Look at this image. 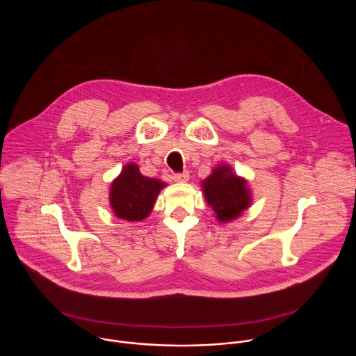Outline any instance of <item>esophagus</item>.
<instances>
[{
  "label": "esophagus",
  "instance_id": "obj_1",
  "mask_svg": "<svg viewBox=\"0 0 356 356\" xmlns=\"http://www.w3.org/2000/svg\"><path fill=\"white\" fill-rule=\"evenodd\" d=\"M189 178H191V175H189V172H188V171L174 174V179H175L177 182H188V181H189Z\"/></svg>",
  "mask_w": 356,
  "mask_h": 356
}]
</instances>
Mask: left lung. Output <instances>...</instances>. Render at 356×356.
<instances>
[{"mask_svg": "<svg viewBox=\"0 0 356 356\" xmlns=\"http://www.w3.org/2000/svg\"><path fill=\"white\" fill-rule=\"evenodd\" d=\"M204 197L219 222H230L250 208L252 197L247 179L233 172L230 165L215 167L202 182Z\"/></svg>", "mask_w": 356, "mask_h": 356, "instance_id": "left-lung-1", "label": "left lung"}]
</instances>
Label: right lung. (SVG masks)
<instances>
[{
  "label": "right lung",
  "instance_id": "right-lung-1",
  "mask_svg": "<svg viewBox=\"0 0 356 356\" xmlns=\"http://www.w3.org/2000/svg\"><path fill=\"white\" fill-rule=\"evenodd\" d=\"M164 186H167L165 182L144 177L136 163H129L111 185V208L120 219L143 220L151 213L154 200Z\"/></svg>",
  "mask_w": 356,
  "mask_h": 356
}]
</instances>
